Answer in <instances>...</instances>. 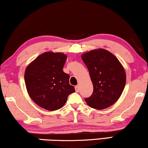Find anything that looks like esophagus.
<instances>
[{"mask_svg":"<svg viewBox=\"0 0 148 148\" xmlns=\"http://www.w3.org/2000/svg\"><path fill=\"white\" fill-rule=\"evenodd\" d=\"M75 89L76 92H79V86H76L75 87Z\"/></svg>","mask_w":148,"mask_h":148,"instance_id":"1","label":"esophagus"}]
</instances>
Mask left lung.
<instances>
[{"label":"left lung","mask_w":148,"mask_h":148,"mask_svg":"<svg viewBox=\"0 0 148 148\" xmlns=\"http://www.w3.org/2000/svg\"><path fill=\"white\" fill-rule=\"evenodd\" d=\"M82 58L90 73L94 92L85 100L91 108L102 110L114 104L126 84L125 69L114 54L98 48L85 52Z\"/></svg>","instance_id":"left-lung-1"}]
</instances>
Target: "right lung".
<instances>
[{"label": "right lung", "instance_id": "add662e5", "mask_svg": "<svg viewBox=\"0 0 148 148\" xmlns=\"http://www.w3.org/2000/svg\"><path fill=\"white\" fill-rule=\"evenodd\" d=\"M66 55L62 52H46L27 65L24 79L32 100L47 110L61 108L68 96L75 92L69 84V75L62 71Z\"/></svg>", "mask_w": 148, "mask_h": 148}]
</instances>
